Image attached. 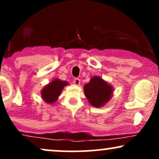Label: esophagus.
<instances>
[{"label":"esophagus","instance_id":"obj_1","mask_svg":"<svg viewBox=\"0 0 159 159\" xmlns=\"http://www.w3.org/2000/svg\"><path fill=\"white\" fill-rule=\"evenodd\" d=\"M73 83L75 85H79L80 83H81V81H80V79H78V78H74Z\"/></svg>","mask_w":159,"mask_h":159}]
</instances>
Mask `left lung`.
I'll return each mask as SVG.
<instances>
[{"mask_svg": "<svg viewBox=\"0 0 159 159\" xmlns=\"http://www.w3.org/2000/svg\"><path fill=\"white\" fill-rule=\"evenodd\" d=\"M85 96L91 105L95 107H102L112 97L113 87L101 77L93 76L84 87Z\"/></svg>", "mask_w": 159, "mask_h": 159, "instance_id": "1", "label": "left lung"}]
</instances>
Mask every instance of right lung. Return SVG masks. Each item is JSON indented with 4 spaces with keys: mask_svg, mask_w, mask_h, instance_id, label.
Masks as SVG:
<instances>
[{
    "mask_svg": "<svg viewBox=\"0 0 159 159\" xmlns=\"http://www.w3.org/2000/svg\"><path fill=\"white\" fill-rule=\"evenodd\" d=\"M67 81H62L59 78H54L50 83L45 85L41 91V96L43 99L46 103L52 105L57 100L62 90L65 86L68 85Z\"/></svg>",
    "mask_w": 159,
    "mask_h": 159,
    "instance_id": "right-lung-1",
    "label": "right lung"
}]
</instances>
